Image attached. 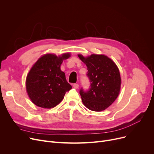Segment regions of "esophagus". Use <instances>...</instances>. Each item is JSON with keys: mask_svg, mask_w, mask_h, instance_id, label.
Returning <instances> with one entry per match:
<instances>
[{"mask_svg": "<svg viewBox=\"0 0 154 154\" xmlns=\"http://www.w3.org/2000/svg\"><path fill=\"white\" fill-rule=\"evenodd\" d=\"M73 87H74V88H79V84H73Z\"/></svg>", "mask_w": 154, "mask_h": 154, "instance_id": "34e87169", "label": "esophagus"}]
</instances>
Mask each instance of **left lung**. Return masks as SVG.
<instances>
[{
  "label": "left lung",
  "instance_id": "left-lung-1",
  "mask_svg": "<svg viewBox=\"0 0 154 154\" xmlns=\"http://www.w3.org/2000/svg\"><path fill=\"white\" fill-rule=\"evenodd\" d=\"M79 57L87 67V76L90 87L85 91L80 90V95L84 106L92 111L104 110L114 102L119 94L121 79L116 64L104 55L92 54Z\"/></svg>",
  "mask_w": 154,
  "mask_h": 154
}]
</instances>
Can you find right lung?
I'll return each instance as SVG.
<instances>
[{
    "label": "right lung",
    "mask_w": 154,
    "mask_h": 154,
    "mask_svg": "<svg viewBox=\"0 0 154 154\" xmlns=\"http://www.w3.org/2000/svg\"><path fill=\"white\" fill-rule=\"evenodd\" d=\"M69 57L70 54L61 57L46 54L39 58L30 69L26 79V89L32 102L38 107H55L72 88L65 73L60 70L63 60Z\"/></svg>",
    "instance_id": "obj_1"
}]
</instances>
